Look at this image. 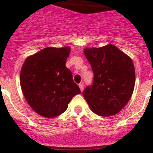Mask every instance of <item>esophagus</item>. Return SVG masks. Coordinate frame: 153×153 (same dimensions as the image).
Masks as SVG:
<instances>
[{"mask_svg":"<svg viewBox=\"0 0 153 153\" xmlns=\"http://www.w3.org/2000/svg\"><path fill=\"white\" fill-rule=\"evenodd\" d=\"M79 88H80V91L82 92L83 89H84V85H83L82 83H80V84H79Z\"/></svg>","mask_w":153,"mask_h":153,"instance_id":"esophagus-1","label":"esophagus"}]
</instances>
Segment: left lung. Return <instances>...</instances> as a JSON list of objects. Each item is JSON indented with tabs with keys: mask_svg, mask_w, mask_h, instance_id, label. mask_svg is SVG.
Returning <instances> with one entry per match:
<instances>
[{
	"mask_svg": "<svg viewBox=\"0 0 153 153\" xmlns=\"http://www.w3.org/2000/svg\"><path fill=\"white\" fill-rule=\"evenodd\" d=\"M93 69V85L83 92L94 113L110 117L127 105L135 86V68L132 59L113 45L85 48Z\"/></svg>",
	"mask_w": 153,
	"mask_h": 153,
	"instance_id": "left-lung-1",
	"label": "left lung"
}]
</instances>
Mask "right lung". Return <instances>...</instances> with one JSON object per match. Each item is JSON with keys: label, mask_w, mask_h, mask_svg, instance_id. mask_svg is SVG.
<instances>
[{"label": "right lung", "mask_w": 153, "mask_h": 153, "mask_svg": "<svg viewBox=\"0 0 153 153\" xmlns=\"http://www.w3.org/2000/svg\"><path fill=\"white\" fill-rule=\"evenodd\" d=\"M69 53V47H48L24 62L21 89L29 106L42 117L53 118L63 113L72 98L80 93L65 66Z\"/></svg>", "instance_id": "add662e5"}]
</instances>
